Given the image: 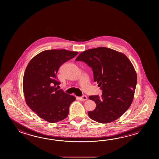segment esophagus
<instances>
[{"label": "esophagus", "instance_id": "obj_1", "mask_svg": "<svg viewBox=\"0 0 159 159\" xmlns=\"http://www.w3.org/2000/svg\"><path fill=\"white\" fill-rule=\"evenodd\" d=\"M80 99L82 101H86V100H87L88 99V97L86 96V95H83L82 97H80Z\"/></svg>", "mask_w": 159, "mask_h": 159}]
</instances>
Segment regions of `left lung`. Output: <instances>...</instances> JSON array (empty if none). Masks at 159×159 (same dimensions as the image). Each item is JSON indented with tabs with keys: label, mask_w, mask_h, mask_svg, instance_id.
I'll list each match as a JSON object with an SVG mask.
<instances>
[{
	"label": "left lung",
	"mask_w": 159,
	"mask_h": 159,
	"mask_svg": "<svg viewBox=\"0 0 159 159\" xmlns=\"http://www.w3.org/2000/svg\"><path fill=\"white\" fill-rule=\"evenodd\" d=\"M91 67L94 81L102 94L91 95L96 108L88 112L94 121L108 123L120 118L132 103L137 83V75L131 62L125 54L106 47L90 49L75 59Z\"/></svg>",
	"instance_id": "left-lung-1"
}]
</instances>
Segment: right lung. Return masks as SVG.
Segmentation results:
<instances>
[{
  "label": "right lung",
  "instance_id": "right-lung-1",
  "mask_svg": "<svg viewBox=\"0 0 159 159\" xmlns=\"http://www.w3.org/2000/svg\"><path fill=\"white\" fill-rule=\"evenodd\" d=\"M78 52L66 49L41 52L28 63L24 72L23 89L27 105L40 118L49 123L64 120L75 97L58 90V70Z\"/></svg>",
  "mask_w": 159,
  "mask_h": 159
}]
</instances>
